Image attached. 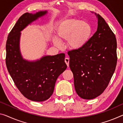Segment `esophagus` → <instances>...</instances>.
<instances>
[{
  "instance_id": "esophagus-1",
  "label": "esophagus",
  "mask_w": 123,
  "mask_h": 123,
  "mask_svg": "<svg viewBox=\"0 0 123 123\" xmlns=\"http://www.w3.org/2000/svg\"><path fill=\"white\" fill-rule=\"evenodd\" d=\"M64 61H65V63L67 64L68 67H69V58H65V60H64Z\"/></svg>"
}]
</instances>
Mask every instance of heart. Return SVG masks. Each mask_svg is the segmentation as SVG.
I'll list each match as a JSON object with an SVG mask.
<instances>
[{
    "mask_svg": "<svg viewBox=\"0 0 123 123\" xmlns=\"http://www.w3.org/2000/svg\"><path fill=\"white\" fill-rule=\"evenodd\" d=\"M57 37L60 41H67L69 48L79 50L87 44L92 33V29L88 22L77 18L62 20L56 29ZM53 42L56 46L60 42L54 38Z\"/></svg>",
    "mask_w": 123,
    "mask_h": 123,
    "instance_id": "b5f03b06",
    "label": "heart"
}]
</instances>
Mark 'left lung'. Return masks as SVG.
Returning a JSON list of instances; mask_svg holds the SVG:
<instances>
[{"label":"left lung","instance_id":"obj_1","mask_svg":"<svg viewBox=\"0 0 123 123\" xmlns=\"http://www.w3.org/2000/svg\"><path fill=\"white\" fill-rule=\"evenodd\" d=\"M97 31L84 48L68 52L74 86L81 98L91 99L104 92L117 63L116 36L98 14Z\"/></svg>","mask_w":123,"mask_h":123}]
</instances>
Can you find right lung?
Segmentation results:
<instances>
[{
  "label": "right lung",
  "instance_id": "right-lung-1",
  "mask_svg": "<svg viewBox=\"0 0 123 123\" xmlns=\"http://www.w3.org/2000/svg\"><path fill=\"white\" fill-rule=\"evenodd\" d=\"M47 13H25L18 18L9 33L6 43V65L11 78L21 93L36 102L48 99L54 91L56 80L65 70V54L46 55L30 62L24 59L20 50L21 32L27 25Z\"/></svg>",
  "mask_w": 123,
  "mask_h": 123
}]
</instances>
